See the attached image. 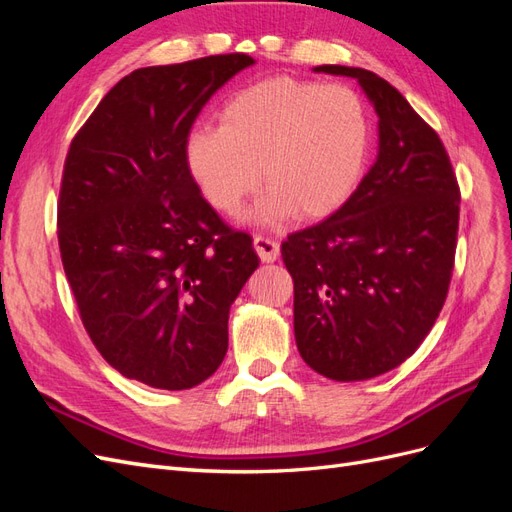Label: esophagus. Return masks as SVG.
Listing matches in <instances>:
<instances>
[{
    "label": "esophagus",
    "mask_w": 512,
    "mask_h": 512,
    "mask_svg": "<svg viewBox=\"0 0 512 512\" xmlns=\"http://www.w3.org/2000/svg\"><path fill=\"white\" fill-rule=\"evenodd\" d=\"M254 250L258 252L262 262H273L280 256V243L267 235H256L254 237Z\"/></svg>",
    "instance_id": "34e87169"
}]
</instances>
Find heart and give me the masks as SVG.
Here are the masks:
<instances>
[{
  "mask_svg": "<svg viewBox=\"0 0 512 512\" xmlns=\"http://www.w3.org/2000/svg\"><path fill=\"white\" fill-rule=\"evenodd\" d=\"M369 149V111L352 87L271 76L232 94L220 126L207 123L185 136L183 162L215 211L237 213L262 173L271 188L254 220L292 211L316 220L359 188Z\"/></svg>",
  "mask_w": 512,
  "mask_h": 512,
  "instance_id": "obj_1",
  "label": "heart"
}]
</instances>
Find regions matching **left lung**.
Masks as SVG:
<instances>
[{"label": "left lung", "mask_w": 512, "mask_h": 512, "mask_svg": "<svg viewBox=\"0 0 512 512\" xmlns=\"http://www.w3.org/2000/svg\"><path fill=\"white\" fill-rule=\"evenodd\" d=\"M314 70L352 76L378 113V158L359 188L331 218L282 243L303 361L354 382L404 363L440 316L461 194L440 136L391 83L363 68Z\"/></svg>", "instance_id": "obj_1"}]
</instances>
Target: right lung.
Segmentation results:
<instances>
[{
  "label": "right lung",
  "instance_id": "1",
  "mask_svg": "<svg viewBox=\"0 0 512 512\" xmlns=\"http://www.w3.org/2000/svg\"><path fill=\"white\" fill-rule=\"evenodd\" d=\"M245 53L138 68L72 138L57 203L68 284L91 342L121 376L183 391L228 350V312L258 267L188 175L183 141Z\"/></svg>",
  "mask_w": 512,
  "mask_h": 512
}]
</instances>
